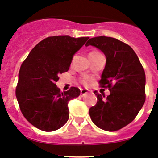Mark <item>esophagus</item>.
<instances>
[{
    "instance_id": "esophagus-1",
    "label": "esophagus",
    "mask_w": 158,
    "mask_h": 158,
    "mask_svg": "<svg viewBox=\"0 0 158 158\" xmlns=\"http://www.w3.org/2000/svg\"><path fill=\"white\" fill-rule=\"evenodd\" d=\"M89 92V90L88 89H81V95H85L86 94H88Z\"/></svg>"
}]
</instances>
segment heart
Masks as SVG:
<instances>
[{
	"instance_id": "b5f03b06",
	"label": "heart",
	"mask_w": 158,
	"mask_h": 158,
	"mask_svg": "<svg viewBox=\"0 0 158 158\" xmlns=\"http://www.w3.org/2000/svg\"><path fill=\"white\" fill-rule=\"evenodd\" d=\"M97 52H91V53H96Z\"/></svg>"
}]
</instances>
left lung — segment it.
<instances>
[{"instance_id": "8db88e82", "label": "left lung", "mask_w": 158, "mask_h": 158, "mask_svg": "<svg viewBox=\"0 0 158 158\" xmlns=\"http://www.w3.org/2000/svg\"><path fill=\"white\" fill-rule=\"evenodd\" d=\"M89 45L105 55L106 62L99 83L110 92L106 97L94 92L97 103L89 109V115L98 128L117 131L135 119L145 102V71L134 50L118 39L92 37L85 44Z\"/></svg>"}]
</instances>
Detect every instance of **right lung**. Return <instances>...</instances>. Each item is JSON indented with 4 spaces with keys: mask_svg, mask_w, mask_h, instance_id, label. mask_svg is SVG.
I'll return each instance as SVG.
<instances>
[{
    "mask_svg": "<svg viewBox=\"0 0 158 158\" xmlns=\"http://www.w3.org/2000/svg\"><path fill=\"white\" fill-rule=\"evenodd\" d=\"M89 38L47 37L30 51L22 64L15 95L23 116L38 129L52 131L67 122L68 103L81 91L72 87L60 92L56 82L60 73L68 71L74 54Z\"/></svg>",
    "mask_w": 158,
    "mask_h": 158,
    "instance_id": "1",
    "label": "right lung"
}]
</instances>
